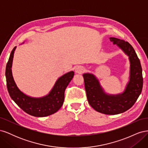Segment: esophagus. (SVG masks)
<instances>
[{
  "label": "esophagus",
  "mask_w": 148,
  "mask_h": 148,
  "mask_svg": "<svg viewBox=\"0 0 148 148\" xmlns=\"http://www.w3.org/2000/svg\"><path fill=\"white\" fill-rule=\"evenodd\" d=\"M84 71H85V69L83 66H78L77 68L75 69V72L77 73L82 74L84 73Z\"/></svg>",
  "instance_id": "obj_1"
}]
</instances>
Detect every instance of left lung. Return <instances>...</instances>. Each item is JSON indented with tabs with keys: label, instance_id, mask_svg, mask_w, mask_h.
<instances>
[{
	"label": "left lung",
	"instance_id": "1",
	"mask_svg": "<svg viewBox=\"0 0 148 148\" xmlns=\"http://www.w3.org/2000/svg\"><path fill=\"white\" fill-rule=\"evenodd\" d=\"M110 41L122 49L128 56L130 79L125 89L118 95H108L101 86L99 80L92 73L83 75L85 90L89 104L95 110L107 115L123 113L134 105L143 89V78L140 59L129 42L115 38H110Z\"/></svg>",
	"mask_w": 148,
	"mask_h": 148
}]
</instances>
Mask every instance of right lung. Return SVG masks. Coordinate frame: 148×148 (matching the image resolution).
<instances>
[{
    "label": "right lung",
    "mask_w": 148,
    "mask_h": 148,
    "mask_svg": "<svg viewBox=\"0 0 148 148\" xmlns=\"http://www.w3.org/2000/svg\"><path fill=\"white\" fill-rule=\"evenodd\" d=\"M15 49L16 47L11 52L5 70L7 89L12 100L26 113L34 117H46L56 113L63 104L65 90L72 79L74 72L71 71L60 77L47 95L42 97L27 96L17 87L12 75V66Z\"/></svg>",
    "instance_id": "add662e5"
}]
</instances>
